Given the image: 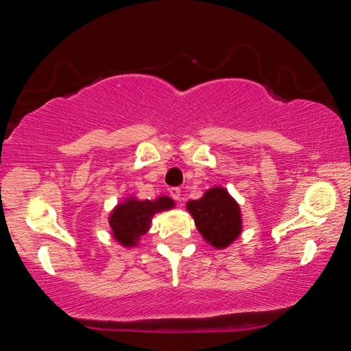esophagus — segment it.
Listing matches in <instances>:
<instances>
[{
	"mask_svg": "<svg viewBox=\"0 0 351 351\" xmlns=\"http://www.w3.org/2000/svg\"><path fill=\"white\" fill-rule=\"evenodd\" d=\"M169 192L173 199H181V189L180 187H170Z\"/></svg>",
	"mask_w": 351,
	"mask_h": 351,
	"instance_id": "34e87169",
	"label": "esophagus"
}]
</instances>
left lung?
<instances>
[{
  "label": "left lung",
  "mask_w": 351,
  "mask_h": 351,
  "mask_svg": "<svg viewBox=\"0 0 351 351\" xmlns=\"http://www.w3.org/2000/svg\"><path fill=\"white\" fill-rule=\"evenodd\" d=\"M199 234L218 249L229 246L241 232L240 207L221 187L209 189L203 198L187 203Z\"/></svg>",
  "instance_id": "obj_1"
}]
</instances>
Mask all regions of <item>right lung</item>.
Listing matches in <instances>:
<instances>
[{"label":"right lung","instance_id":"right-lung-1","mask_svg":"<svg viewBox=\"0 0 351 351\" xmlns=\"http://www.w3.org/2000/svg\"><path fill=\"white\" fill-rule=\"evenodd\" d=\"M173 206V199L167 197H159L154 201L127 199L119 204L110 217L112 237L123 246L136 245L150 228L154 213L171 209Z\"/></svg>","mask_w":351,"mask_h":351}]
</instances>
